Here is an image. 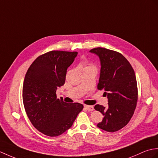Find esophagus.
I'll use <instances>...</instances> for the list:
<instances>
[{"instance_id": "1", "label": "esophagus", "mask_w": 158, "mask_h": 158, "mask_svg": "<svg viewBox=\"0 0 158 158\" xmlns=\"http://www.w3.org/2000/svg\"><path fill=\"white\" fill-rule=\"evenodd\" d=\"M84 107L85 108L89 110V111H92V110H94V107L92 106H89V105H84Z\"/></svg>"}]
</instances>
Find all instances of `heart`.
Returning <instances> with one entry per match:
<instances>
[{"mask_svg":"<svg viewBox=\"0 0 158 158\" xmlns=\"http://www.w3.org/2000/svg\"><path fill=\"white\" fill-rule=\"evenodd\" d=\"M90 67H94V66L93 65H90V64H89V65H87V66L85 67V69H87V68H90Z\"/></svg>","mask_w":158,"mask_h":158,"instance_id":"heart-1","label":"heart"}]
</instances>
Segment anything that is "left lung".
Returning a JSON list of instances; mask_svg holds the SVG:
<instances>
[{
  "instance_id": "8db88e82",
  "label": "left lung",
  "mask_w": 158,
  "mask_h": 158,
  "mask_svg": "<svg viewBox=\"0 0 158 158\" xmlns=\"http://www.w3.org/2000/svg\"><path fill=\"white\" fill-rule=\"evenodd\" d=\"M89 52L99 58L98 89H105L104 94L108 98L106 107L94 106L104 116L97 126L106 132H116L127 125L136 109L138 89L135 73L130 62L118 52L102 48Z\"/></svg>"
}]
</instances>
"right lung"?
<instances>
[{
    "label": "right lung",
    "mask_w": 158,
    "mask_h": 158,
    "mask_svg": "<svg viewBox=\"0 0 158 158\" xmlns=\"http://www.w3.org/2000/svg\"><path fill=\"white\" fill-rule=\"evenodd\" d=\"M77 52L52 51L38 57L26 74L22 97L32 125L49 136L61 135L73 126L83 106L57 98L56 90L65 83L66 71Z\"/></svg>",
    "instance_id": "add662e5"
}]
</instances>
